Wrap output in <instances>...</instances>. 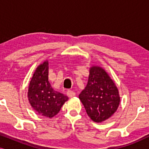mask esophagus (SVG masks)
<instances>
[{
  "instance_id": "1",
  "label": "esophagus",
  "mask_w": 149,
  "mask_h": 149,
  "mask_svg": "<svg viewBox=\"0 0 149 149\" xmlns=\"http://www.w3.org/2000/svg\"><path fill=\"white\" fill-rule=\"evenodd\" d=\"M67 95L69 97H72L75 95V92L72 90H68L67 91Z\"/></svg>"
}]
</instances>
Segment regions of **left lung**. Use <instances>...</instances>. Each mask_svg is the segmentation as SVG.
<instances>
[{
    "label": "left lung",
    "mask_w": 149,
    "mask_h": 149,
    "mask_svg": "<svg viewBox=\"0 0 149 149\" xmlns=\"http://www.w3.org/2000/svg\"><path fill=\"white\" fill-rule=\"evenodd\" d=\"M92 121L100 123L115 113L120 102L119 91L105 70L99 66L89 69L87 86L79 95Z\"/></svg>",
    "instance_id": "1"
}]
</instances>
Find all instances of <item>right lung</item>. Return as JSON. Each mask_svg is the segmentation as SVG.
<instances>
[{
	"mask_svg": "<svg viewBox=\"0 0 149 149\" xmlns=\"http://www.w3.org/2000/svg\"><path fill=\"white\" fill-rule=\"evenodd\" d=\"M48 73L49 63L46 60L34 71L28 87V97L38 114L52 118L60 112L68 97L52 88L48 81Z\"/></svg>",
	"mask_w": 149,
	"mask_h": 149,
	"instance_id": "obj_1",
	"label": "right lung"
}]
</instances>
